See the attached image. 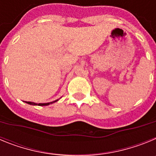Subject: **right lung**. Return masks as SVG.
Returning a JSON list of instances; mask_svg holds the SVG:
<instances>
[{
    "mask_svg": "<svg viewBox=\"0 0 156 156\" xmlns=\"http://www.w3.org/2000/svg\"><path fill=\"white\" fill-rule=\"evenodd\" d=\"M58 101V100L54 101H51V102H48V103H39V104H37V103L32 102V101H25V102L27 103V104H29V105H40V106H44V105H48L52 104V103H54V102H56V101Z\"/></svg>",
    "mask_w": 156,
    "mask_h": 156,
    "instance_id": "right-lung-1",
    "label": "right lung"
}]
</instances>
